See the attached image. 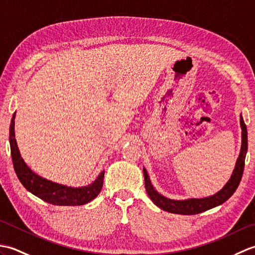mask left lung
Wrapping results in <instances>:
<instances>
[{
    "instance_id": "8db88e82",
    "label": "left lung",
    "mask_w": 255,
    "mask_h": 255,
    "mask_svg": "<svg viewBox=\"0 0 255 255\" xmlns=\"http://www.w3.org/2000/svg\"><path fill=\"white\" fill-rule=\"evenodd\" d=\"M240 125L242 129V144H241V151L239 154V158L237 160L236 167L228 183L226 184L224 188L219 191L217 194L213 195V196L206 197V198H189L185 200H174L166 198L162 196L161 194L155 191L154 187L151 184V181L148 175V172L145 169H143V175H144V186L147 189V193L149 197L152 199V202L165 211H169L172 214H180V215H196L200 214L203 211H206L208 209H211L224 204L226 200H228L236 189L238 188L240 184V181L242 178L243 170H245V161L246 155L248 151V131L247 126L243 118L240 115Z\"/></svg>"
}]
</instances>
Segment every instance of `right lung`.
Instances as JSON below:
<instances>
[{
	"label": "right lung",
	"mask_w": 255,
	"mask_h": 255,
	"mask_svg": "<svg viewBox=\"0 0 255 255\" xmlns=\"http://www.w3.org/2000/svg\"><path fill=\"white\" fill-rule=\"evenodd\" d=\"M15 113L13 114L9 126V144L10 154H12L13 165L16 175L23 184L24 187L35 196L39 197L45 202L57 206H80L90 203L100 194L103 181H104V171L96 180L88 186L83 187H69L61 184L53 183L46 178L37 175L32 172L20 156L15 139Z\"/></svg>",
	"instance_id": "obj_1"
}]
</instances>
